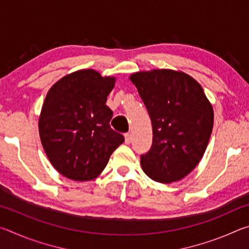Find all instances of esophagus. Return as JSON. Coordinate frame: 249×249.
Returning <instances> with one entry per match:
<instances>
[{"label": "esophagus", "instance_id": "34e87169", "mask_svg": "<svg viewBox=\"0 0 249 249\" xmlns=\"http://www.w3.org/2000/svg\"><path fill=\"white\" fill-rule=\"evenodd\" d=\"M130 142H132V134L126 133L125 134V142L128 145V144H130Z\"/></svg>", "mask_w": 249, "mask_h": 249}]
</instances>
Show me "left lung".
<instances>
[{
	"label": "left lung",
	"instance_id": "1",
	"mask_svg": "<svg viewBox=\"0 0 249 249\" xmlns=\"http://www.w3.org/2000/svg\"><path fill=\"white\" fill-rule=\"evenodd\" d=\"M129 79L153 125V145L141 156L142 170L161 183L183 179L200 162L209 144L212 105L200 84L180 71H142Z\"/></svg>",
	"mask_w": 249,
	"mask_h": 249
}]
</instances>
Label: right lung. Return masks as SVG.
<instances>
[{
  "mask_svg": "<svg viewBox=\"0 0 249 249\" xmlns=\"http://www.w3.org/2000/svg\"><path fill=\"white\" fill-rule=\"evenodd\" d=\"M115 78L79 70L50 88L39 117L41 144L54 169L74 181L95 179L124 142L111 128L107 104Z\"/></svg>",
  "mask_w": 249,
  "mask_h": 249,
  "instance_id": "add662e5",
  "label": "right lung"
}]
</instances>
